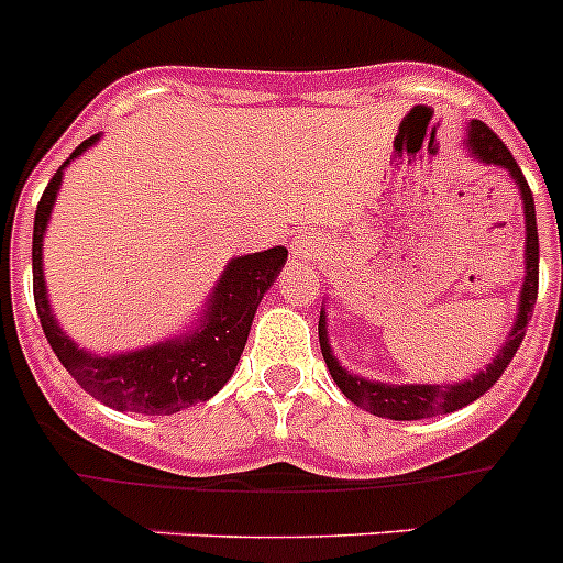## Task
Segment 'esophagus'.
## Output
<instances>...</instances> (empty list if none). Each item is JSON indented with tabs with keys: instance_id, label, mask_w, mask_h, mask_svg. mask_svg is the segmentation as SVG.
<instances>
[{
	"instance_id": "esophagus-1",
	"label": "esophagus",
	"mask_w": 563,
	"mask_h": 563,
	"mask_svg": "<svg viewBox=\"0 0 563 563\" xmlns=\"http://www.w3.org/2000/svg\"><path fill=\"white\" fill-rule=\"evenodd\" d=\"M292 254H296L298 262L316 260V256H318V245L312 240H307V236H301V240L292 242Z\"/></svg>"
}]
</instances>
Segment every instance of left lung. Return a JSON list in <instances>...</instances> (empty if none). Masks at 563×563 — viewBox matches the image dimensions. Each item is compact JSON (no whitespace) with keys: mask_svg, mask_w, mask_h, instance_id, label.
Segmentation results:
<instances>
[{"mask_svg":"<svg viewBox=\"0 0 563 563\" xmlns=\"http://www.w3.org/2000/svg\"><path fill=\"white\" fill-rule=\"evenodd\" d=\"M468 147L481 162L486 164H499V167L508 169L514 175V180L522 189L525 200V225H528V245H525V285H522V301H519V316L514 323V332L508 334V343L499 349L497 360L488 365L486 371H481L477 376L466 379L461 385H385V383H371L363 376L345 371L343 365L334 360L332 349H329L327 338V318L321 312V321H318V340H321V352L327 360L329 374L334 376L338 388L343 390L349 399L354 401L363 410L374 412V416H383V419L394 421H416V419H430V416H441V412L461 410V407L472 405L474 399H481L494 383H497L503 371L508 368V363L514 360L517 349L522 345L525 332H528L530 312H533L536 296H539V231H536V206H533V192H530L528 180H525L522 169H519L517 158L510 156V151L503 144V139L481 120H472L468 125Z\"/></svg>","mask_w":563,"mask_h":563,"instance_id":"obj_1","label":"left lung"}]
</instances>
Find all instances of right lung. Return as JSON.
Segmentation results:
<instances>
[{
	"label": "right lung",
	"instance_id": "add662e5",
	"mask_svg": "<svg viewBox=\"0 0 563 563\" xmlns=\"http://www.w3.org/2000/svg\"><path fill=\"white\" fill-rule=\"evenodd\" d=\"M97 142V136L77 144V151L60 164L58 173L49 178L44 195L35 209L33 225V296L38 309L41 327L53 345L55 357L64 363L82 390H89L102 405L117 410L147 412V416H169L189 405L211 399L231 379L245 349L251 321L256 316L262 296L273 285V278L287 262V247L276 245L262 254H247L231 260L225 267L214 296L203 312V323L198 332L180 340L151 345L142 352L117 354V357H97L80 352L69 338L58 329L49 301H46L44 271H41V242H44L46 220L53 211L60 189L64 167L86 147Z\"/></svg>",
	"mask_w": 563,
	"mask_h": 563
}]
</instances>
